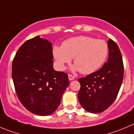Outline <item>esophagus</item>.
Instances as JSON below:
<instances>
[{"instance_id": "esophagus-1", "label": "esophagus", "mask_w": 134, "mask_h": 134, "mask_svg": "<svg viewBox=\"0 0 134 134\" xmlns=\"http://www.w3.org/2000/svg\"><path fill=\"white\" fill-rule=\"evenodd\" d=\"M68 78H69V80H72L75 79V76H72V75H69Z\"/></svg>"}]
</instances>
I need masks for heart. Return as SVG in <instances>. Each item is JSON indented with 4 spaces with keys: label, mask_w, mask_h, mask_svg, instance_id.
<instances>
[{
    "label": "heart",
    "mask_w": 134,
    "mask_h": 134,
    "mask_svg": "<svg viewBox=\"0 0 134 134\" xmlns=\"http://www.w3.org/2000/svg\"><path fill=\"white\" fill-rule=\"evenodd\" d=\"M108 52L105 41L87 36L69 38L62 46L53 48V55L59 69H64L66 63H71L73 58L75 65L72 69L82 74H91L99 69L105 61Z\"/></svg>",
    "instance_id": "obj_1"
}]
</instances>
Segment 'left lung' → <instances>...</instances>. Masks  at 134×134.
I'll return each mask as SVG.
<instances>
[{"label": "left lung", "instance_id": "8db88e82", "mask_svg": "<svg viewBox=\"0 0 134 134\" xmlns=\"http://www.w3.org/2000/svg\"><path fill=\"white\" fill-rule=\"evenodd\" d=\"M109 57L98 71L79 79V103L89 113H99L109 108L117 97L124 76L122 58L118 45L107 42Z\"/></svg>", "mask_w": 134, "mask_h": 134}]
</instances>
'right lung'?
<instances>
[{"instance_id":"add662e5","label":"right lung","mask_w":134,"mask_h":134,"mask_svg":"<svg viewBox=\"0 0 134 134\" xmlns=\"http://www.w3.org/2000/svg\"><path fill=\"white\" fill-rule=\"evenodd\" d=\"M52 43L39 36L25 42L12 62V79L17 96L28 111L51 115L60 104L69 84L67 74L53 67Z\"/></svg>"}]
</instances>
